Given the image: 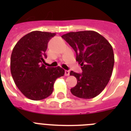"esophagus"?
<instances>
[{"mask_svg": "<svg viewBox=\"0 0 131 131\" xmlns=\"http://www.w3.org/2000/svg\"><path fill=\"white\" fill-rule=\"evenodd\" d=\"M64 75H65V76H69L70 75V72L69 71H67L66 70L65 71H64Z\"/></svg>", "mask_w": 131, "mask_h": 131, "instance_id": "esophagus-1", "label": "esophagus"}]
</instances>
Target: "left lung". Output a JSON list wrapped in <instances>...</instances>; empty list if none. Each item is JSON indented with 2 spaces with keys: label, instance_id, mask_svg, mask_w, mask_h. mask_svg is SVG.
<instances>
[{
  "label": "left lung",
  "instance_id": "1",
  "mask_svg": "<svg viewBox=\"0 0 131 131\" xmlns=\"http://www.w3.org/2000/svg\"><path fill=\"white\" fill-rule=\"evenodd\" d=\"M76 53L82 73L73 71L78 83L71 89L74 96L89 99L101 92L110 81L114 65L112 46L101 35L92 30L71 32L62 36Z\"/></svg>",
  "mask_w": 131,
  "mask_h": 131
}]
</instances>
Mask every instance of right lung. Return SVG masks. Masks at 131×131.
<instances>
[{
  "label": "right lung",
  "instance_id": "obj_1",
  "mask_svg": "<svg viewBox=\"0 0 131 131\" xmlns=\"http://www.w3.org/2000/svg\"><path fill=\"white\" fill-rule=\"evenodd\" d=\"M56 33L32 31L21 37L13 47L11 73L15 85L29 99L39 101L51 95L56 80L64 75L60 67H46L44 58L47 43Z\"/></svg>",
  "mask_w": 131,
  "mask_h": 131
}]
</instances>
